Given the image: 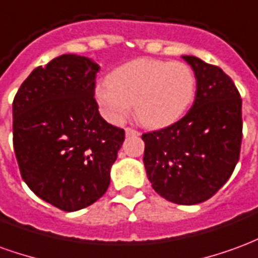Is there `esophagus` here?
Listing matches in <instances>:
<instances>
[{"mask_svg":"<svg viewBox=\"0 0 258 258\" xmlns=\"http://www.w3.org/2000/svg\"><path fill=\"white\" fill-rule=\"evenodd\" d=\"M140 134H141L140 131H137L135 128H131V127H127V128H125V135H127V137H134V135H140Z\"/></svg>","mask_w":258,"mask_h":258,"instance_id":"34e87169","label":"esophagus"}]
</instances>
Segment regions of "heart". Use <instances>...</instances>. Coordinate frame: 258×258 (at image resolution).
<instances>
[{
  "label": "heart",
  "instance_id": "heart-1",
  "mask_svg": "<svg viewBox=\"0 0 258 258\" xmlns=\"http://www.w3.org/2000/svg\"><path fill=\"white\" fill-rule=\"evenodd\" d=\"M107 84L95 91L105 117L121 123L134 105L135 116L149 128L177 121L196 92V76L189 64L159 59H137L117 68Z\"/></svg>",
  "mask_w": 258,
  "mask_h": 258
}]
</instances>
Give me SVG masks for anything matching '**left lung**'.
I'll return each instance as SVG.
<instances>
[{
  "instance_id": "left-lung-1",
  "label": "left lung",
  "mask_w": 258,
  "mask_h": 258,
  "mask_svg": "<svg viewBox=\"0 0 258 258\" xmlns=\"http://www.w3.org/2000/svg\"><path fill=\"white\" fill-rule=\"evenodd\" d=\"M182 58L196 76L195 102L184 117L142 134L152 188L177 205L210 199L232 175L242 145V98L232 79L196 56Z\"/></svg>"
}]
</instances>
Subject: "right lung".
<instances>
[{
    "instance_id": "right-lung-1",
    "label": "right lung",
    "mask_w": 258,
    "mask_h": 258,
    "mask_svg": "<svg viewBox=\"0 0 258 258\" xmlns=\"http://www.w3.org/2000/svg\"><path fill=\"white\" fill-rule=\"evenodd\" d=\"M98 72L91 59L60 55L34 69L12 103L20 175L38 198L63 211L105 195L125 137L99 114Z\"/></svg>"
}]
</instances>
